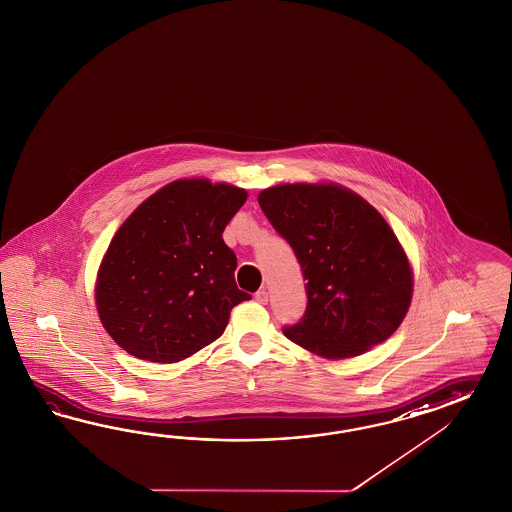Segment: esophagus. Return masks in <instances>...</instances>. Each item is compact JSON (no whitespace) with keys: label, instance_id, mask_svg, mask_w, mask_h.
<instances>
[{"label":"esophagus","instance_id":"obj_1","mask_svg":"<svg viewBox=\"0 0 512 512\" xmlns=\"http://www.w3.org/2000/svg\"><path fill=\"white\" fill-rule=\"evenodd\" d=\"M255 300H257L259 304H266V302H268V291H266V289H261V291L255 294Z\"/></svg>","mask_w":512,"mask_h":512}]
</instances>
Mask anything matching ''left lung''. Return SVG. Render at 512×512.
I'll use <instances>...</instances> for the list:
<instances>
[{
	"label": "left lung",
	"instance_id": "obj_1",
	"mask_svg": "<svg viewBox=\"0 0 512 512\" xmlns=\"http://www.w3.org/2000/svg\"><path fill=\"white\" fill-rule=\"evenodd\" d=\"M259 205L291 244L304 272L307 309L283 333L324 360H346L384 343L401 326L414 270L384 216L335 182H287Z\"/></svg>",
	"mask_w": 512,
	"mask_h": 512
}]
</instances>
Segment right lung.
Segmentation results:
<instances>
[{
  "mask_svg": "<svg viewBox=\"0 0 512 512\" xmlns=\"http://www.w3.org/2000/svg\"><path fill=\"white\" fill-rule=\"evenodd\" d=\"M248 192L227 182L173 180L117 229L98 266L95 304L111 339L130 356L177 363L214 343L231 309L236 255L221 233Z\"/></svg>",
  "mask_w": 512,
  "mask_h": 512,
  "instance_id": "add662e5",
  "label": "right lung"
}]
</instances>
